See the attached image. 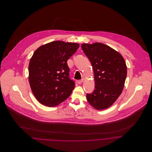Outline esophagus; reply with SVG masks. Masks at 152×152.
Listing matches in <instances>:
<instances>
[{
	"mask_svg": "<svg viewBox=\"0 0 152 152\" xmlns=\"http://www.w3.org/2000/svg\"><path fill=\"white\" fill-rule=\"evenodd\" d=\"M83 81H84V79H82V80H78V81H77V83H78V84H81Z\"/></svg>",
	"mask_w": 152,
	"mask_h": 152,
	"instance_id": "1",
	"label": "esophagus"
}]
</instances>
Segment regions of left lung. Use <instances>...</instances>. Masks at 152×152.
<instances>
[{"label":"left lung","mask_w":152,"mask_h":152,"mask_svg":"<svg viewBox=\"0 0 152 152\" xmlns=\"http://www.w3.org/2000/svg\"><path fill=\"white\" fill-rule=\"evenodd\" d=\"M81 47L94 72L95 89L87 94V100L96 109L108 108L116 101L124 87L127 75L124 58L104 44H83Z\"/></svg>","instance_id":"left-lung-1"}]
</instances>
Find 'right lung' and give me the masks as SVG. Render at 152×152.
<instances>
[{"instance_id": "1", "label": "right lung", "mask_w": 152, "mask_h": 152, "mask_svg": "<svg viewBox=\"0 0 152 152\" xmlns=\"http://www.w3.org/2000/svg\"><path fill=\"white\" fill-rule=\"evenodd\" d=\"M79 44L54 41L38 48L28 65L31 91L42 104L56 107L69 96L75 83L69 77L67 60L77 51Z\"/></svg>"}]
</instances>
